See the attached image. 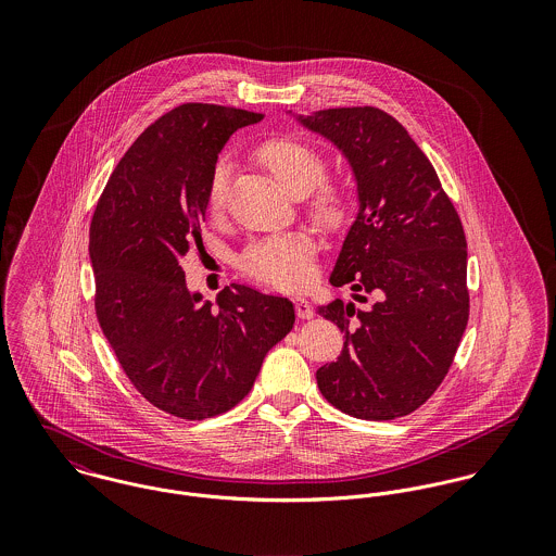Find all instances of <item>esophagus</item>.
Returning a JSON list of instances; mask_svg holds the SVG:
<instances>
[{"mask_svg": "<svg viewBox=\"0 0 556 556\" xmlns=\"http://www.w3.org/2000/svg\"><path fill=\"white\" fill-rule=\"evenodd\" d=\"M295 315L298 318H313L315 311H313L311 302H306L304 298H295Z\"/></svg>", "mask_w": 556, "mask_h": 556, "instance_id": "esophagus-1", "label": "esophagus"}]
</instances>
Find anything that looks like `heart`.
Listing matches in <instances>:
<instances>
[{
	"label": "heart",
	"instance_id": "1",
	"mask_svg": "<svg viewBox=\"0 0 556 556\" xmlns=\"http://www.w3.org/2000/svg\"><path fill=\"white\" fill-rule=\"evenodd\" d=\"M261 166L291 197L311 192L306 212L320 233H340L353 216L351 194L336 181H323L327 164L315 148L298 139H271L256 150ZM229 162L218 160L210 177V212L218 214L227 203ZM315 241L304 231L278 233L250 243L239 267L245 276L282 291L306 287L315 278Z\"/></svg>",
	"mask_w": 556,
	"mask_h": 556
}]
</instances>
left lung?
I'll list each match as a JSON object with an SVG mask.
<instances>
[{
	"instance_id": "obj_1",
	"label": "left lung",
	"mask_w": 556,
	"mask_h": 556,
	"mask_svg": "<svg viewBox=\"0 0 556 556\" xmlns=\"http://www.w3.org/2000/svg\"><path fill=\"white\" fill-rule=\"evenodd\" d=\"M300 119L353 166L359 214L329 282L351 285L368 304L318 308L344 333L340 357L317 370L318 390L357 419H396L437 392L467 329L465 229L434 166L390 113L346 106Z\"/></svg>"
}]
</instances>
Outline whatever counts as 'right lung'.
I'll use <instances>...</instances> for the list:
<instances>
[{"label": "right lung", "instance_id": "obj_1", "mask_svg": "<svg viewBox=\"0 0 556 556\" xmlns=\"http://www.w3.org/2000/svg\"><path fill=\"white\" fill-rule=\"evenodd\" d=\"M263 115L186 102L148 126L111 173L89 227L98 323L130 383L179 419L227 413L295 323L287 298L231 285L218 308L186 287L210 177L229 137Z\"/></svg>", "mask_w": 556, "mask_h": 556}]
</instances>
